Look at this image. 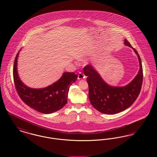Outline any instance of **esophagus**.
Masks as SVG:
<instances>
[{
    "label": "esophagus",
    "mask_w": 157,
    "mask_h": 157,
    "mask_svg": "<svg viewBox=\"0 0 157 157\" xmlns=\"http://www.w3.org/2000/svg\"><path fill=\"white\" fill-rule=\"evenodd\" d=\"M85 78V76L82 72H79L78 74V79H84Z\"/></svg>",
    "instance_id": "esophagus-1"
}]
</instances>
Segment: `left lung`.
<instances>
[{
	"label": "left lung",
	"instance_id": "8db88e82",
	"mask_svg": "<svg viewBox=\"0 0 157 157\" xmlns=\"http://www.w3.org/2000/svg\"><path fill=\"white\" fill-rule=\"evenodd\" d=\"M125 44L133 49L140 62V70L133 81L123 87H113L106 84L90 65L83 68L89 86L91 105L98 111L106 114L122 112L132 104L138 97L142 86L143 70L140 56L127 39Z\"/></svg>",
	"mask_w": 157,
	"mask_h": 157
}]
</instances>
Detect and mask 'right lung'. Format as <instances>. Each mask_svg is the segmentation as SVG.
<instances>
[{"label": "right lung", "instance_id": "obj_1", "mask_svg": "<svg viewBox=\"0 0 157 157\" xmlns=\"http://www.w3.org/2000/svg\"><path fill=\"white\" fill-rule=\"evenodd\" d=\"M18 55L19 52L15 58L13 75L16 90L23 102L35 110L44 113H51L63 108L67 103L69 87L76 81L78 75L74 72H64L57 82L45 88H30L23 83L17 75Z\"/></svg>", "mask_w": 157, "mask_h": 157}]
</instances>
